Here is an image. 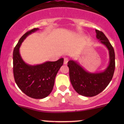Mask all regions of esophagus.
Masks as SVG:
<instances>
[{
    "mask_svg": "<svg viewBox=\"0 0 124 124\" xmlns=\"http://www.w3.org/2000/svg\"><path fill=\"white\" fill-rule=\"evenodd\" d=\"M68 59H67V58H65V59H64V61H63V63H64V65H66L67 63H68Z\"/></svg>",
    "mask_w": 124,
    "mask_h": 124,
    "instance_id": "34e87169",
    "label": "esophagus"
}]
</instances>
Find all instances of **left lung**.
Here are the masks:
<instances>
[{
	"label": "left lung",
	"instance_id": "1",
	"mask_svg": "<svg viewBox=\"0 0 124 124\" xmlns=\"http://www.w3.org/2000/svg\"><path fill=\"white\" fill-rule=\"evenodd\" d=\"M96 38L108 51L109 61L103 71L90 72L85 69L76 61L70 59L68 66L72 86L79 94L93 97L99 94L106 88L111 80L115 70V53L108 38L101 31L96 30Z\"/></svg>",
	"mask_w": 124,
	"mask_h": 124
}]
</instances>
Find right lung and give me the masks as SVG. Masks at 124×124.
I'll return each instance as SVG.
<instances>
[{
  "label": "right lung",
  "instance_id": "right-lung-1",
  "mask_svg": "<svg viewBox=\"0 0 124 124\" xmlns=\"http://www.w3.org/2000/svg\"><path fill=\"white\" fill-rule=\"evenodd\" d=\"M39 28H34L21 37L13 51V74L19 89L30 97L42 99L49 96L53 89L55 77L63 65V58L55 62L46 61L38 65L25 63L21 58L20 47L24 40Z\"/></svg>",
  "mask_w": 124,
  "mask_h": 124
}]
</instances>
